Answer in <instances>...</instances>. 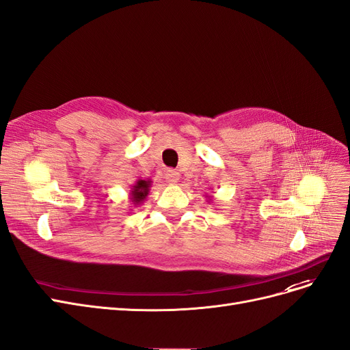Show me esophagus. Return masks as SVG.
<instances>
[{
	"label": "esophagus",
	"instance_id": "1",
	"mask_svg": "<svg viewBox=\"0 0 350 350\" xmlns=\"http://www.w3.org/2000/svg\"><path fill=\"white\" fill-rule=\"evenodd\" d=\"M165 179H166V183L167 184H171V185H174V184H176L178 180H179V174L176 172V171H166V174H165Z\"/></svg>",
	"mask_w": 350,
	"mask_h": 350
}]
</instances>
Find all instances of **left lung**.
<instances>
[{"mask_svg": "<svg viewBox=\"0 0 350 350\" xmlns=\"http://www.w3.org/2000/svg\"><path fill=\"white\" fill-rule=\"evenodd\" d=\"M208 198H210V197H208Z\"/></svg>", "mask_w": 350, "mask_h": 350, "instance_id": "1", "label": "left lung"}]
</instances>
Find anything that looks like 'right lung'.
I'll list each match as a JSON object with an SVG mask.
<instances>
[{
	"mask_svg": "<svg viewBox=\"0 0 350 350\" xmlns=\"http://www.w3.org/2000/svg\"><path fill=\"white\" fill-rule=\"evenodd\" d=\"M150 185H152V180L148 179H139L137 183L131 187L130 189V201L133 202V206H139V204H142L144 200H146V197L149 196V191H150Z\"/></svg>",
	"mask_w": 350,
	"mask_h": 350,
	"instance_id": "obj_1",
	"label": "right lung"
}]
</instances>
